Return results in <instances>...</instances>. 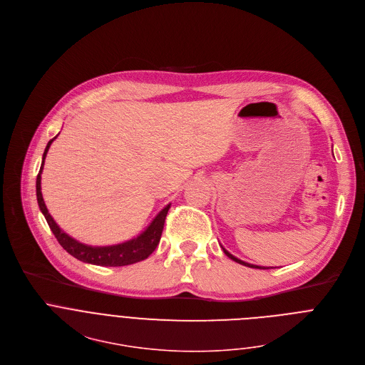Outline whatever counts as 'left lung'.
I'll return each mask as SVG.
<instances>
[{
  "mask_svg": "<svg viewBox=\"0 0 365 365\" xmlns=\"http://www.w3.org/2000/svg\"><path fill=\"white\" fill-rule=\"evenodd\" d=\"M222 247V245H220ZM222 251L225 252V255L227 257V258H230L232 261H235V262H237V264H240V265H244V267H248V268H255V269H269V268H265V267H258V265H254V264H248V262H245V261H240V259H237L236 257H233L230 252H227L223 247H222Z\"/></svg>",
  "mask_w": 365,
  "mask_h": 365,
  "instance_id": "obj_1",
  "label": "left lung"
}]
</instances>
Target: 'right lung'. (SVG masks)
<instances>
[{"label": "right lung", "mask_w": 365, "mask_h": 365, "mask_svg": "<svg viewBox=\"0 0 365 365\" xmlns=\"http://www.w3.org/2000/svg\"><path fill=\"white\" fill-rule=\"evenodd\" d=\"M58 136V135H57ZM51 139L44 150L43 155V162L40 172L37 175V182H36V192H37V202L41 213L44 215L50 229L53 230L54 236L57 237L58 244L76 259L91 264V265H100V267H125V265H132L140 261H145L146 258L150 257V254L156 250L160 242V236L163 232L165 226V219L168 215V210L170 209V203L166 205L156 216L155 219L149 223V226L140 232L136 237H132L126 242H121V244L117 245H108V247H91L87 244H83V242H78L68 233H66L57 222L53 219V216L48 213V209L44 203L43 193H41V173L44 169V160L47 156V152L51 146V143L57 139Z\"/></svg>", "instance_id": "1"}]
</instances>
